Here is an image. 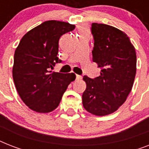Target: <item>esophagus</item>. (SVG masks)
Wrapping results in <instances>:
<instances>
[{
	"mask_svg": "<svg viewBox=\"0 0 149 149\" xmlns=\"http://www.w3.org/2000/svg\"><path fill=\"white\" fill-rule=\"evenodd\" d=\"M82 79V77L80 75H76V79Z\"/></svg>",
	"mask_w": 149,
	"mask_h": 149,
	"instance_id": "esophagus-1",
	"label": "esophagus"
}]
</instances>
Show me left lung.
<instances>
[{"label": "left lung", "mask_w": 149, "mask_h": 149, "mask_svg": "<svg viewBox=\"0 0 149 149\" xmlns=\"http://www.w3.org/2000/svg\"><path fill=\"white\" fill-rule=\"evenodd\" d=\"M93 61L101 69L99 77L84 76L86 88L83 105L94 115L116 111L132 91L136 74V52L129 38L119 29L105 24L92 23Z\"/></svg>", "instance_id": "left-lung-1"}]
</instances>
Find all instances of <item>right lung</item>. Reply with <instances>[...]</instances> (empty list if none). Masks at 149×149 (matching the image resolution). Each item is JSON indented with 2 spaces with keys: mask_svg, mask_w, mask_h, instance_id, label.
Returning a JSON list of instances; mask_svg holds the SVG:
<instances>
[{
  "mask_svg": "<svg viewBox=\"0 0 149 149\" xmlns=\"http://www.w3.org/2000/svg\"><path fill=\"white\" fill-rule=\"evenodd\" d=\"M74 24L47 21L27 32L15 50L13 79L24 104L38 113L51 112L58 106L69 84L76 79L72 73H51L56 63L58 41L74 30Z\"/></svg>",
  "mask_w": 149,
  "mask_h": 149,
  "instance_id": "right-lung-1",
  "label": "right lung"
}]
</instances>
